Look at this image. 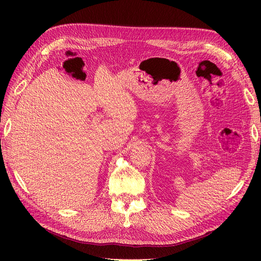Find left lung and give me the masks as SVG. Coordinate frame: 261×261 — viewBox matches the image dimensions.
I'll return each instance as SVG.
<instances>
[{"label": "left lung", "mask_w": 261, "mask_h": 261, "mask_svg": "<svg viewBox=\"0 0 261 261\" xmlns=\"http://www.w3.org/2000/svg\"><path fill=\"white\" fill-rule=\"evenodd\" d=\"M260 143H261V140H260Z\"/></svg>", "instance_id": "1"}]
</instances>
